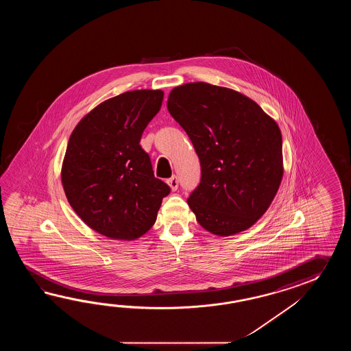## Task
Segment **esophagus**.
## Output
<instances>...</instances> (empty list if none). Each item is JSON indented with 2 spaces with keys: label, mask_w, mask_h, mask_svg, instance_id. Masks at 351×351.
Returning a JSON list of instances; mask_svg holds the SVG:
<instances>
[{
  "label": "esophagus",
  "mask_w": 351,
  "mask_h": 351,
  "mask_svg": "<svg viewBox=\"0 0 351 351\" xmlns=\"http://www.w3.org/2000/svg\"><path fill=\"white\" fill-rule=\"evenodd\" d=\"M167 183H168V186H171L172 191H177L178 189V178L176 176H173L172 178L168 179Z\"/></svg>",
  "instance_id": "esophagus-1"
}]
</instances>
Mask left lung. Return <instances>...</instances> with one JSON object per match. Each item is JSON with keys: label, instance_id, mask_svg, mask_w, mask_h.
Returning <instances> with one entry per match:
<instances>
[{"label": "left lung", "instance_id": "1", "mask_svg": "<svg viewBox=\"0 0 351 351\" xmlns=\"http://www.w3.org/2000/svg\"><path fill=\"white\" fill-rule=\"evenodd\" d=\"M167 108L201 162V183L186 199L198 223L217 236L250 228L274 201L284 174L276 121L250 97L207 82L174 88Z\"/></svg>", "mask_w": 351, "mask_h": 351}]
</instances>
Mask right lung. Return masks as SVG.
Returning <instances> with one entry per match:
<instances>
[{
    "instance_id": "add662e5",
    "label": "right lung",
    "mask_w": 351,
    "mask_h": 351,
    "mask_svg": "<svg viewBox=\"0 0 351 351\" xmlns=\"http://www.w3.org/2000/svg\"><path fill=\"white\" fill-rule=\"evenodd\" d=\"M163 97L162 90H134L108 99L70 135L61 169L67 201L105 237L139 239L152 228L171 192L154 177L149 156L139 144Z\"/></svg>"
}]
</instances>
